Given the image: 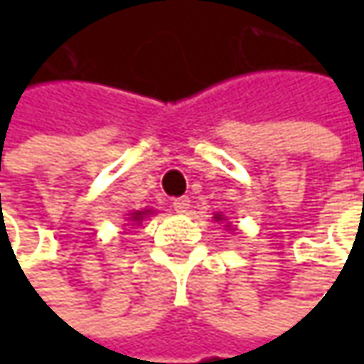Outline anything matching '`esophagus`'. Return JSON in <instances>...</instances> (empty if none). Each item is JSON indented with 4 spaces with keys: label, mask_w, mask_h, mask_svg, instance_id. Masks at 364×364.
<instances>
[{
    "label": "esophagus",
    "mask_w": 364,
    "mask_h": 364,
    "mask_svg": "<svg viewBox=\"0 0 364 364\" xmlns=\"http://www.w3.org/2000/svg\"><path fill=\"white\" fill-rule=\"evenodd\" d=\"M172 206H174L176 213H188L190 198H188V196H180V198H174Z\"/></svg>",
    "instance_id": "esophagus-1"
}]
</instances>
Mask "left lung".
<instances>
[{
  "label": "left lung",
  "instance_id": "obj_1",
  "mask_svg": "<svg viewBox=\"0 0 364 364\" xmlns=\"http://www.w3.org/2000/svg\"><path fill=\"white\" fill-rule=\"evenodd\" d=\"M215 218H217V220H223V218H225V217H223V215H217V217H215Z\"/></svg>",
  "mask_w": 364,
  "mask_h": 364
}]
</instances>
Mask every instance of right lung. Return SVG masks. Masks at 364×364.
<instances>
[{"instance_id": "1", "label": "right lung", "mask_w": 364, "mask_h": 364, "mask_svg": "<svg viewBox=\"0 0 364 364\" xmlns=\"http://www.w3.org/2000/svg\"><path fill=\"white\" fill-rule=\"evenodd\" d=\"M146 215H149V210H137V213H133L132 220H135V223H139V220L146 217Z\"/></svg>"}]
</instances>
